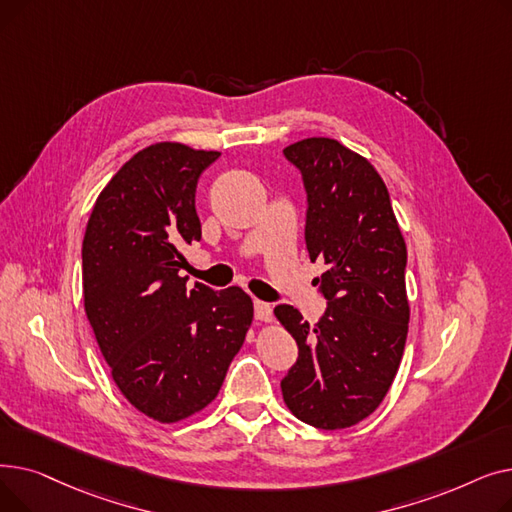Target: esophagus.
<instances>
[{
    "label": "esophagus",
    "mask_w": 512,
    "mask_h": 512,
    "mask_svg": "<svg viewBox=\"0 0 512 512\" xmlns=\"http://www.w3.org/2000/svg\"><path fill=\"white\" fill-rule=\"evenodd\" d=\"M253 311H255V319H259V321H272V305L270 303L253 301Z\"/></svg>",
    "instance_id": "obj_1"
}]
</instances>
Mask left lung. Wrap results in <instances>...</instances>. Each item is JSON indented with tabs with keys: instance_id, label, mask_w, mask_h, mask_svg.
<instances>
[{
	"instance_id": "8db88e82",
	"label": "left lung",
	"mask_w": 512,
	"mask_h": 512,
	"mask_svg": "<svg viewBox=\"0 0 512 512\" xmlns=\"http://www.w3.org/2000/svg\"><path fill=\"white\" fill-rule=\"evenodd\" d=\"M284 157L303 176L305 245L328 265L315 278L328 307L315 326L290 305L274 309L299 344L282 396L313 427H351L380 407L405 351L407 245L365 157L324 137L288 145Z\"/></svg>"
}]
</instances>
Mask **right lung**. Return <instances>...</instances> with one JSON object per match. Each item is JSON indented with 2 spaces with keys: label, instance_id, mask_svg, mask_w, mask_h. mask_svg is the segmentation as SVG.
I'll list each match as a JSON object with an SVG mask.
<instances>
[{
  "label": "right lung",
  "instance_id": "obj_1",
  "mask_svg": "<svg viewBox=\"0 0 512 512\" xmlns=\"http://www.w3.org/2000/svg\"><path fill=\"white\" fill-rule=\"evenodd\" d=\"M220 157L155 143L118 170L95 201L83 240L85 311L112 378L134 409L176 423L218 396L245 342V290H188L180 249L201 240L199 176Z\"/></svg>",
  "mask_w": 512,
  "mask_h": 512
}]
</instances>
